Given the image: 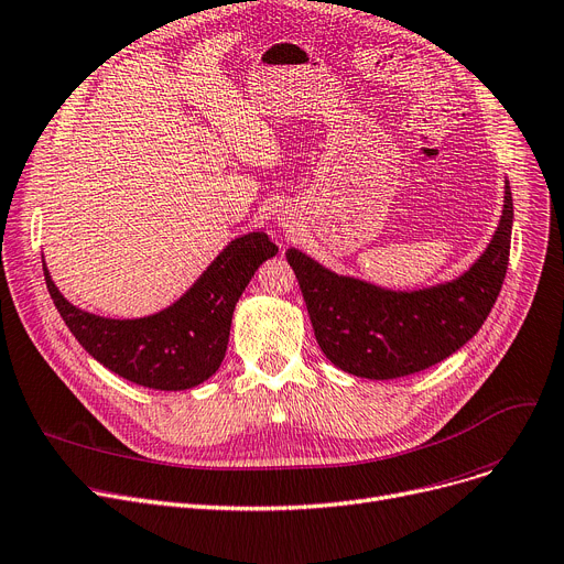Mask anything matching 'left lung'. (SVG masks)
Listing matches in <instances>:
<instances>
[{"instance_id":"left-lung-1","label":"left lung","mask_w":564,"mask_h":564,"mask_svg":"<svg viewBox=\"0 0 564 564\" xmlns=\"http://www.w3.org/2000/svg\"><path fill=\"white\" fill-rule=\"evenodd\" d=\"M511 224L513 203L505 184L500 226L479 260L452 283L414 292L338 276L302 251L288 249L317 346L340 371L371 380L420 373L447 359L479 332L500 295Z\"/></svg>"}]
</instances>
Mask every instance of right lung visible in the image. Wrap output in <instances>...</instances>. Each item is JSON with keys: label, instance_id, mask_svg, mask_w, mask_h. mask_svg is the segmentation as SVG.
Returning a JSON list of instances; mask_svg holds the SVG:
<instances>
[{"label": "right lung", "instance_id": "1", "mask_svg": "<svg viewBox=\"0 0 564 564\" xmlns=\"http://www.w3.org/2000/svg\"><path fill=\"white\" fill-rule=\"evenodd\" d=\"M279 253L264 232L232 239L186 295L138 321H110L68 304L43 264L47 292L80 346L135 384L180 391L212 378L228 348L232 311L256 269Z\"/></svg>", "mask_w": 564, "mask_h": 564}]
</instances>
